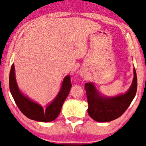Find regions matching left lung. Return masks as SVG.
Instances as JSON below:
<instances>
[{
  "label": "left lung",
  "mask_w": 146,
  "mask_h": 146,
  "mask_svg": "<svg viewBox=\"0 0 146 146\" xmlns=\"http://www.w3.org/2000/svg\"><path fill=\"white\" fill-rule=\"evenodd\" d=\"M132 85L126 93L112 98L100 96L91 83H85V90L89 104L88 114L95 121L106 122L118 118L126 111L135 97L137 81L135 69Z\"/></svg>",
  "instance_id": "1"
}]
</instances>
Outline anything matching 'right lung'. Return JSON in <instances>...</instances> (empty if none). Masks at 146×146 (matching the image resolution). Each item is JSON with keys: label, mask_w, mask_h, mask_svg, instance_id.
I'll use <instances>...</instances> for the list:
<instances>
[{"label": "right lung", "mask_w": 146, "mask_h": 146, "mask_svg": "<svg viewBox=\"0 0 146 146\" xmlns=\"http://www.w3.org/2000/svg\"><path fill=\"white\" fill-rule=\"evenodd\" d=\"M71 86L70 76L67 75L63 80L62 87L58 95L46 109H44L42 106L32 101L20 93L16 81L14 64L11 66L9 75L10 91L20 111L31 120L45 122L54 120L60 113L61 107L68 96Z\"/></svg>", "instance_id": "add662e5"}]
</instances>
